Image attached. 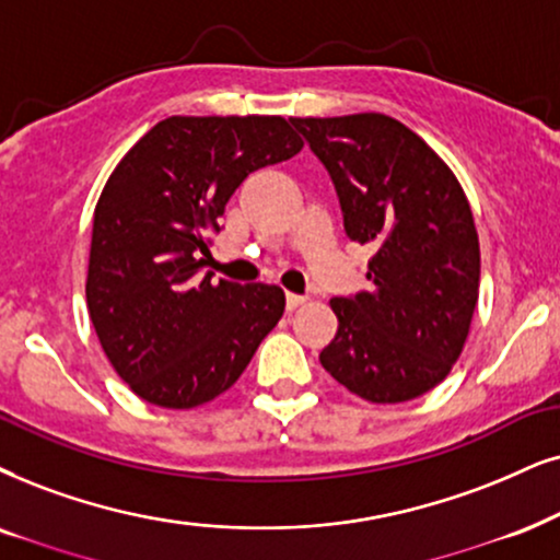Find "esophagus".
<instances>
[{
    "label": "esophagus",
    "mask_w": 560,
    "mask_h": 560,
    "mask_svg": "<svg viewBox=\"0 0 560 560\" xmlns=\"http://www.w3.org/2000/svg\"><path fill=\"white\" fill-rule=\"evenodd\" d=\"M304 302H307V296H304V294L287 292V310H296V307H302Z\"/></svg>",
    "instance_id": "obj_1"
}]
</instances>
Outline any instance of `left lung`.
<instances>
[{
  "instance_id": "8db88e82",
  "label": "left lung",
  "mask_w": 560,
  "mask_h": 560,
  "mask_svg": "<svg viewBox=\"0 0 560 560\" xmlns=\"http://www.w3.org/2000/svg\"><path fill=\"white\" fill-rule=\"evenodd\" d=\"M341 203L346 237L374 245L370 292L332 296L336 338L320 364L372 402H406L447 377L478 304V232L434 150L382 113L289 118Z\"/></svg>"
}]
</instances>
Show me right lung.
Here are the masks:
<instances>
[{
  "instance_id": "1",
  "label": "right lung",
  "mask_w": 560,
  "mask_h": 560,
  "mask_svg": "<svg viewBox=\"0 0 560 560\" xmlns=\"http://www.w3.org/2000/svg\"><path fill=\"white\" fill-rule=\"evenodd\" d=\"M300 150L281 116H173L113 170L92 222L88 310L113 370L141 400H214L281 320L279 287L214 281L203 266L247 175Z\"/></svg>"
}]
</instances>
